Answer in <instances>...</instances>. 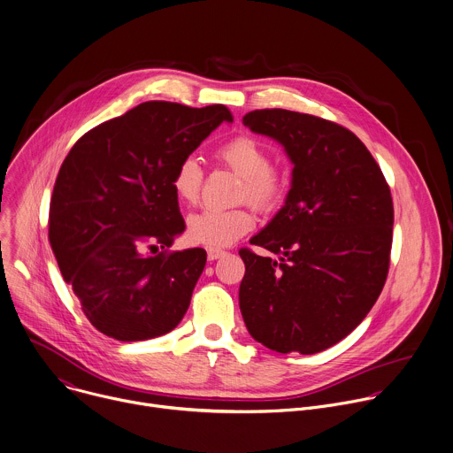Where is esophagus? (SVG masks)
<instances>
[{"instance_id": "34e87169", "label": "esophagus", "mask_w": 453, "mask_h": 453, "mask_svg": "<svg viewBox=\"0 0 453 453\" xmlns=\"http://www.w3.org/2000/svg\"><path fill=\"white\" fill-rule=\"evenodd\" d=\"M227 252L226 250H220V249H208V259L210 261H215V259H219V257H222V256H226Z\"/></svg>"}]
</instances>
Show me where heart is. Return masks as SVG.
<instances>
[{"mask_svg": "<svg viewBox=\"0 0 453 453\" xmlns=\"http://www.w3.org/2000/svg\"><path fill=\"white\" fill-rule=\"evenodd\" d=\"M215 158L243 178L240 197L261 211L273 210L282 197V180L270 167L268 150L252 136L238 134L222 143ZM203 167L194 157L183 158L174 174L173 188L181 203L194 204L203 187ZM254 227V215L249 208L201 210L187 222V236L192 243L220 249L234 243Z\"/></svg>", "mask_w": 453, "mask_h": 453, "instance_id": "b5f03b06", "label": "heart"}]
</instances>
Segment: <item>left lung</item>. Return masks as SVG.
Here are the masks:
<instances>
[{
	"label": "left lung",
	"mask_w": 453,
	"mask_h": 453,
	"mask_svg": "<svg viewBox=\"0 0 453 453\" xmlns=\"http://www.w3.org/2000/svg\"><path fill=\"white\" fill-rule=\"evenodd\" d=\"M243 124L277 140L293 171L284 206L250 238L279 259L240 250V311L266 349L317 354L349 336L384 288L391 192L366 145L336 122L272 108Z\"/></svg>",
	"instance_id": "1"
}]
</instances>
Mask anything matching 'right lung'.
Listing matches in <instances>:
<instances>
[{
  "label": "right lung",
  "mask_w": 453,
  "mask_h": 453,
  "mask_svg": "<svg viewBox=\"0 0 453 453\" xmlns=\"http://www.w3.org/2000/svg\"><path fill=\"white\" fill-rule=\"evenodd\" d=\"M222 122H233L224 104L147 101L92 127L69 150L51 196L50 243L104 336L150 340L185 317L206 252L167 250L185 231L173 174Z\"/></svg>",
  "instance_id": "right-lung-1"
}]
</instances>
